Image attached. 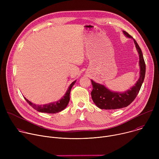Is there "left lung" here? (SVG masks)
Returning a JSON list of instances; mask_svg holds the SVG:
<instances>
[{"mask_svg": "<svg viewBox=\"0 0 159 159\" xmlns=\"http://www.w3.org/2000/svg\"><path fill=\"white\" fill-rule=\"evenodd\" d=\"M123 33L127 38L133 39L139 55L140 77L133 86L123 93L112 91L104 85L91 80L93 87L91 92L92 99L94 104L101 109H118L129 105L138 95L145 79L146 66L142 52L134 39L127 32L123 31Z\"/></svg>", "mask_w": 159, "mask_h": 159, "instance_id": "obj_1", "label": "left lung"}]
</instances>
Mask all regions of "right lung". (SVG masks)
Listing matches in <instances>:
<instances>
[{"instance_id":"add662e5","label":"right lung","mask_w":159,"mask_h":159,"mask_svg":"<svg viewBox=\"0 0 159 159\" xmlns=\"http://www.w3.org/2000/svg\"><path fill=\"white\" fill-rule=\"evenodd\" d=\"M76 82V80L74 81L68 88L66 93L65 95L58 100V101H55L53 102H50L46 104L43 105H36L31 101H30L28 99H27L26 98H25V100L27 101V102L36 111L41 112H46V113H52V114H54V113L59 112L61 111H63L68 105L70 101V90L73 87V85Z\"/></svg>"}]
</instances>
